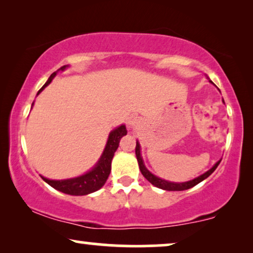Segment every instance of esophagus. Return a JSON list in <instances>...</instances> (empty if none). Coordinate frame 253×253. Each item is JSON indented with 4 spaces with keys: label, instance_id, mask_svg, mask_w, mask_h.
I'll return each mask as SVG.
<instances>
[{
    "label": "esophagus",
    "instance_id": "obj_1",
    "mask_svg": "<svg viewBox=\"0 0 253 253\" xmlns=\"http://www.w3.org/2000/svg\"><path fill=\"white\" fill-rule=\"evenodd\" d=\"M138 126H139V120H138L137 117H131V119H129V121H127V126L131 127V129L137 127Z\"/></svg>",
    "mask_w": 253,
    "mask_h": 253
}]
</instances>
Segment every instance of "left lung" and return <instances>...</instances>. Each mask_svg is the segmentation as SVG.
<instances>
[{"label": "left lung", "instance_id": "1", "mask_svg": "<svg viewBox=\"0 0 253 253\" xmlns=\"http://www.w3.org/2000/svg\"><path fill=\"white\" fill-rule=\"evenodd\" d=\"M136 157H137V160H138V165H139V169H140L141 174H143L144 177L146 178L147 181L151 183V184L157 186V188L167 190V191H183V190H188L190 188H192V186L197 185L198 183H200L202 181H204L205 178L209 177V176L212 174L214 170H215L216 167L220 164V161L216 162V164L214 165L209 171H206L205 174L200 175L199 177L192 179V181L184 182V183H172V182L165 181V179H162V178H159V177H157V176L151 174V172L147 170L146 167L144 166L143 159H141V157H140V146H139V144H138V141H137V145H136Z\"/></svg>", "mask_w": 253, "mask_h": 253}]
</instances>
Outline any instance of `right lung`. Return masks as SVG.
Masks as SVG:
<instances>
[{
    "instance_id": "1",
    "label": "right lung",
    "mask_w": 253,
    "mask_h": 253,
    "mask_svg": "<svg viewBox=\"0 0 253 253\" xmlns=\"http://www.w3.org/2000/svg\"><path fill=\"white\" fill-rule=\"evenodd\" d=\"M64 69L65 65L61 67L60 70H64ZM55 75H56V72H53V74L50 75L49 79H48L46 84L39 89L38 94L49 84L51 79L55 77ZM126 129L124 126H121L110 132L102 157L100 158L98 165H96L91 171H88L87 174L79 176V177L76 178L64 179V181H53V179H48L44 177H42V179L44 182H47L50 186H53L54 189L71 196H84L96 191V190L102 188L103 184H105L107 181V178H108V176L110 174V169H112V160L114 153H115L117 147H119L121 138L126 136Z\"/></svg>"
}]
</instances>
